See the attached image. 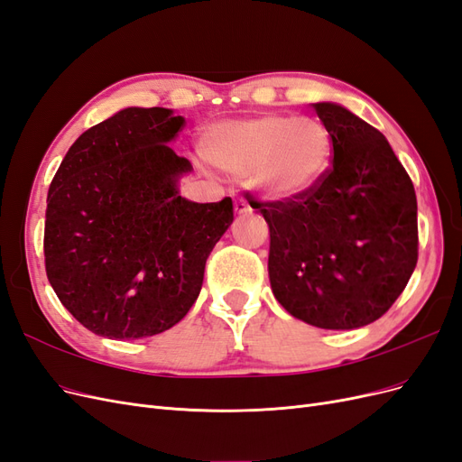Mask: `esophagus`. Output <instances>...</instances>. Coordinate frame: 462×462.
<instances>
[{
	"label": "esophagus",
	"instance_id": "obj_1",
	"mask_svg": "<svg viewBox=\"0 0 462 462\" xmlns=\"http://www.w3.org/2000/svg\"><path fill=\"white\" fill-rule=\"evenodd\" d=\"M233 208H235V214H236V216L253 214V208H250V206H248V202H246V200H243V199H236V200L233 202Z\"/></svg>",
	"mask_w": 462,
	"mask_h": 462
}]
</instances>
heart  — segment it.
<instances>
[{
	"mask_svg": "<svg viewBox=\"0 0 462 462\" xmlns=\"http://www.w3.org/2000/svg\"><path fill=\"white\" fill-rule=\"evenodd\" d=\"M200 152L219 171L250 179L265 199L287 200L324 179L333 143L318 119L262 114L212 125L202 136Z\"/></svg>",
	"mask_w": 462,
	"mask_h": 462,
	"instance_id": "obj_1",
	"label": "heart"
}]
</instances>
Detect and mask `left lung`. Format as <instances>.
Returning <instances> with one entry per match:
<instances>
[{
	"mask_svg": "<svg viewBox=\"0 0 462 462\" xmlns=\"http://www.w3.org/2000/svg\"><path fill=\"white\" fill-rule=\"evenodd\" d=\"M333 165L295 199L262 202L275 299L306 324L356 329L382 318L418 260L412 180L372 125L333 102L312 104Z\"/></svg>",
	"mask_w": 462,
	"mask_h": 462,
	"instance_id": "left-lung-1",
	"label": "left lung"
}]
</instances>
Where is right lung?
Listing matches in <instances>:
<instances>
[{"label":"right lung","mask_w":462,"mask_h":462,"mask_svg":"<svg viewBox=\"0 0 462 462\" xmlns=\"http://www.w3.org/2000/svg\"><path fill=\"white\" fill-rule=\"evenodd\" d=\"M183 125L171 109L125 107L77 138L50 185V285L102 337L143 339L183 319L233 223L231 199L179 194L192 165L167 144Z\"/></svg>","instance_id":"right-lung-1"}]
</instances>
